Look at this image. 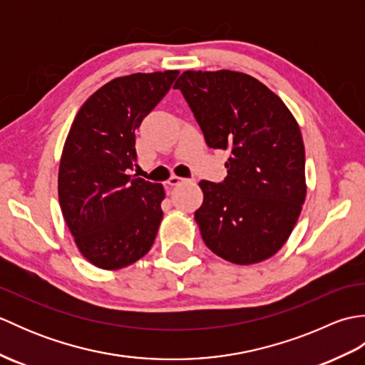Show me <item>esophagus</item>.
<instances>
[{"instance_id": "obj_1", "label": "esophagus", "mask_w": 365, "mask_h": 365, "mask_svg": "<svg viewBox=\"0 0 365 365\" xmlns=\"http://www.w3.org/2000/svg\"><path fill=\"white\" fill-rule=\"evenodd\" d=\"M183 182H185V178H182V177L170 175V178L168 180V185H169V187H177V185H180Z\"/></svg>"}]
</instances>
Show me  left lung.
Masks as SVG:
<instances>
[{
    "instance_id": "obj_1",
    "label": "left lung",
    "mask_w": 365,
    "mask_h": 365,
    "mask_svg": "<svg viewBox=\"0 0 365 365\" xmlns=\"http://www.w3.org/2000/svg\"><path fill=\"white\" fill-rule=\"evenodd\" d=\"M195 113L207 145L229 150L222 183L202 180L195 220L208 250L237 265L281 250L306 200L304 143L281 97L235 71H187L174 84Z\"/></svg>"
}]
</instances>
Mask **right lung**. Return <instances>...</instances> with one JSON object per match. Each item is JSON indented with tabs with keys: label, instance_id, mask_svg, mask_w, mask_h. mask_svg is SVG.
<instances>
[{
	"label": "right lung",
	"instance_id": "add662e5",
	"mask_svg": "<svg viewBox=\"0 0 365 365\" xmlns=\"http://www.w3.org/2000/svg\"><path fill=\"white\" fill-rule=\"evenodd\" d=\"M178 71L119 76L76 113L58 173L61 212L83 257L120 269L150 251L163 220L165 188L128 175L138 161L135 131Z\"/></svg>",
	"mask_w": 365,
	"mask_h": 365
}]
</instances>
